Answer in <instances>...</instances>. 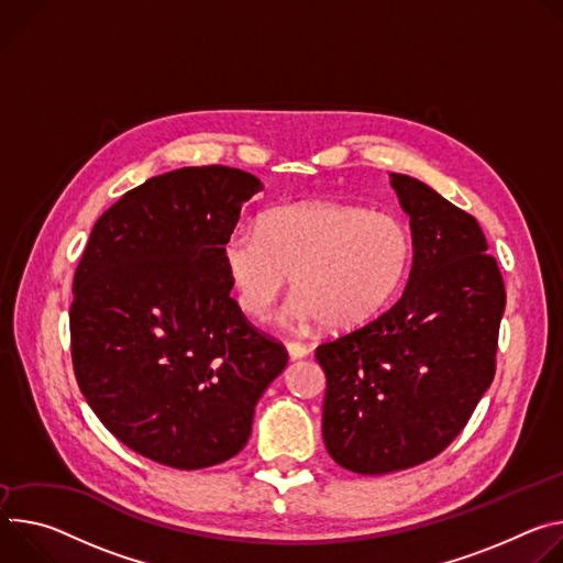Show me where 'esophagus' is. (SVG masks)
Segmentation results:
<instances>
[{
    "label": "esophagus",
    "instance_id": "1",
    "mask_svg": "<svg viewBox=\"0 0 563 563\" xmlns=\"http://www.w3.org/2000/svg\"><path fill=\"white\" fill-rule=\"evenodd\" d=\"M286 351H288V357H290V360H301V357L308 355V349H306L303 344H299V342H288V344H286Z\"/></svg>",
    "mask_w": 563,
    "mask_h": 563
}]
</instances>
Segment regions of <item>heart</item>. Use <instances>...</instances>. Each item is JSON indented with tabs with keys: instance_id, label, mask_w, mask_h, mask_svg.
<instances>
[{
	"instance_id": "obj_1",
	"label": "heart",
	"mask_w": 563,
	"mask_h": 563,
	"mask_svg": "<svg viewBox=\"0 0 563 563\" xmlns=\"http://www.w3.org/2000/svg\"><path fill=\"white\" fill-rule=\"evenodd\" d=\"M221 262L250 318L264 320L290 277V324L320 320L329 329H351L376 316L402 286L411 234L391 214L303 201L264 212L257 232H230Z\"/></svg>"
}]
</instances>
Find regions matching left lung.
<instances>
[{"label": "left lung", "instance_id": "obj_1", "mask_svg": "<svg viewBox=\"0 0 563 563\" xmlns=\"http://www.w3.org/2000/svg\"><path fill=\"white\" fill-rule=\"evenodd\" d=\"M409 214L413 266L378 320L316 351L331 459L355 474H389L441 454L494 378L504 277L478 221L422 180L389 174Z\"/></svg>", "mask_w": 563, "mask_h": 563}]
</instances>
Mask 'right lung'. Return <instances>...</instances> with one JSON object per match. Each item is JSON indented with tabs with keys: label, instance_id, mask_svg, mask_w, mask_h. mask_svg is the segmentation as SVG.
<instances>
[{
	"label": "right lung",
	"instance_id": "add662e5",
	"mask_svg": "<svg viewBox=\"0 0 563 563\" xmlns=\"http://www.w3.org/2000/svg\"><path fill=\"white\" fill-rule=\"evenodd\" d=\"M223 165L145 180L93 225L74 277L76 380L115 439L176 470L243 450L279 342L250 327L230 297L221 245L262 190Z\"/></svg>",
	"mask_w": 563,
	"mask_h": 563
}]
</instances>
